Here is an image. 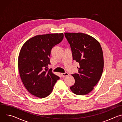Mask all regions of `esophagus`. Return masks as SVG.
<instances>
[{
  "mask_svg": "<svg viewBox=\"0 0 122 122\" xmlns=\"http://www.w3.org/2000/svg\"><path fill=\"white\" fill-rule=\"evenodd\" d=\"M61 75L62 76V77H65V76H67L68 75V73L67 72H65V73H61Z\"/></svg>",
  "mask_w": 122,
  "mask_h": 122,
  "instance_id": "34e87169",
  "label": "esophagus"
}]
</instances>
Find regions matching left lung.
I'll use <instances>...</instances> for the list:
<instances>
[{
  "label": "left lung",
  "instance_id": "1",
  "mask_svg": "<svg viewBox=\"0 0 122 122\" xmlns=\"http://www.w3.org/2000/svg\"><path fill=\"white\" fill-rule=\"evenodd\" d=\"M64 34L70 44L73 60L80 65L78 73L71 74L75 82L70 88L76 95H86L92 91L101 77L104 67L102 49L98 41L88 35Z\"/></svg>",
  "mask_w": 122,
  "mask_h": 122
}]
</instances>
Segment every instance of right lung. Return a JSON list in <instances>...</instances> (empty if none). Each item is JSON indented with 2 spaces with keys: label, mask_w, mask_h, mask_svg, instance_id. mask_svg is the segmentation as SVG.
Wrapping results in <instances>:
<instances>
[{
  "label": "right lung",
  "mask_w": 122,
  "mask_h": 122,
  "mask_svg": "<svg viewBox=\"0 0 122 122\" xmlns=\"http://www.w3.org/2000/svg\"><path fill=\"white\" fill-rule=\"evenodd\" d=\"M63 38V33L37 35L27 41L21 49L18 62L20 76L25 88L35 97L49 96L59 79L48 66L52 48Z\"/></svg>",
  "instance_id": "add662e5"
}]
</instances>
